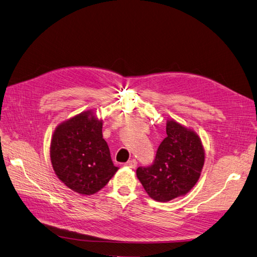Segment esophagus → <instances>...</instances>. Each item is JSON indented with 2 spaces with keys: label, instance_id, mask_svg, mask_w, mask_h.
<instances>
[{
  "label": "esophagus",
  "instance_id": "obj_1",
  "mask_svg": "<svg viewBox=\"0 0 257 257\" xmlns=\"http://www.w3.org/2000/svg\"><path fill=\"white\" fill-rule=\"evenodd\" d=\"M126 165L130 169H136L137 165H138V162H137L136 159H131L128 162H126Z\"/></svg>",
  "mask_w": 257,
  "mask_h": 257
}]
</instances>
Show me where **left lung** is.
<instances>
[{"instance_id": "1", "label": "left lung", "mask_w": 257, "mask_h": 257, "mask_svg": "<svg viewBox=\"0 0 257 257\" xmlns=\"http://www.w3.org/2000/svg\"><path fill=\"white\" fill-rule=\"evenodd\" d=\"M205 162L200 137L174 119L167 121V138L158 147L151 167L137 170V176L153 200L169 202L186 195L197 183Z\"/></svg>"}]
</instances>
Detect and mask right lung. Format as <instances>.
<instances>
[{
    "label": "right lung",
    "mask_w": 257,
    "mask_h": 257,
    "mask_svg": "<svg viewBox=\"0 0 257 257\" xmlns=\"http://www.w3.org/2000/svg\"><path fill=\"white\" fill-rule=\"evenodd\" d=\"M50 158L59 179L82 195L98 192L118 170L102 138V120L92 110L82 112L55 128Z\"/></svg>",
    "instance_id": "right-lung-1"
}]
</instances>
